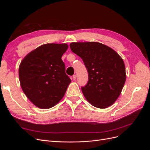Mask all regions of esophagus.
<instances>
[{
	"label": "esophagus",
	"mask_w": 150,
	"mask_h": 150,
	"mask_svg": "<svg viewBox=\"0 0 150 150\" xmlns=\"http://www.w3.org/2000/svg\"><path fill=\"white\" fill-rule=\"evenodd\" d=\"M76 78H77V76H76V74H74V75L72 76V78H73V79H74V80H76Z\"/></svg>",
	"instance_id": "esophagus-1"
}]
</instances>
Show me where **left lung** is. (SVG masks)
Segmentation results:
<instances>
[{
	"label": "left lung",
	"instance_id": "8db88e82",
	"mask_svg": "<svg viewBox=\"0 0 150 150\" xmlns=\"http://www.w3.org/2000/svg\"><path fill=\"white\" fill-rule=\"evenodd\" d=\"M70 47L82 59L88 72V82L81 88L85 98L98 108L111 106L126 81L122 59L111 47L97 42H72Z\"/></svg>",
	"mask_w": 150,
	"mask_h": 150
}]
</instances>
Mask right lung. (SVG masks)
Instances as JSON below:
<instances>
[{
    "label": "right lung",
    "instance_id": "1",
    "mask_svg": "<svg viewBox=\"0 0 150 150\" xmlns=\"http://www.w3.org/2000/svg\"><path fill=\"white\" fill-rule=\"evenodd\" d=\"M67 44H46L29 52L21 61L19 76L22 91L35 106L49 109L64 96L71 80L61 59Z\"/></svg>",
    "mask_w": 150,
    "mask_h": 150
}]
</instances>
